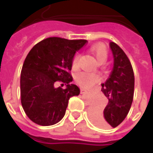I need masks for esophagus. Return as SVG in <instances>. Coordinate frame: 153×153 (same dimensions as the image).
Wrapping results in <instances>:
<instances>
[{
	"instance_id": "34e87169",
	"label": "esophagus",
	"mask_w": 153,
	"mask_h": 153,
	"mask_svg": "<svg viewBox=\"0 0 153 153\" xmlns=\"http://www.w3.org/2000/svg\"><path fill=\"white\" fill-rule=\"evenodd\" d=\"M81 93H82V94H87V93H88V91L85 89H81Z\"/></svg>"
}]
</instances>
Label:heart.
<instances>
[{"label":"heart","mask_w":153,"mask_h":153,"mask_svg":"<svg viewBox=\"0 0 153 153\" xmlns=\"http://www.w3.org/2000/svg\"><path fill=\"white\" fill-rule=\"evenodd\" d=\"M90 51L94 55V56L96 57V59L100 64L105 62L107 59V51L103 45H100V44L93 45L90 47ZM79 57V54L78 53L74 56L73 61H72L73 67L77 66ZM75 79H76L77 83L80 84L81 86L84 87V88H89V87L93 86L94 83H97L99 80V78L95 74H92L87 73V72H79L76 74Z\"/></svg>","instance_id":"obj_1"}]
</instances>
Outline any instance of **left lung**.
<instances>
[{
    "mask_svg": "<svg viewBox=\"0 0 153 153\" xmlns=\"http://www.w3.org/2000/svg\"><path fill=\"white\" fill-rule=\"evenodd\" d=\"M113 55V68L109 78L102 83V91L108 98L102 111L94 107L89 118L98 127L115 128L121 123L130 109L134 90V75L131 63L124 51L113 42H110Z\"/></svg>",
    "mask_w": 153,
    "mask_h": 153,
    "instance_id": "obj_1",
    "label": "left lung"
}]
</instances>
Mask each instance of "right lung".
<instances>
[{
    "mask_svg": "<svg viewBox=\"0 0 153 153\" xmlns=\"http://www.w3.org/2000/svg\"><path fill=\"white\" fill-rule=\"evenodd\" d=\"M87 40L48 38L36 44L25 58L20 74V95L24 111L32 121L42 126L53 125L62 120L69 100L80 89L70 82L69 73L76 51ZM67 84L63 90L55 83Z\"/></svg>",
    "mask_w": 153,
    "mask_h": 153,
    "instance_id": "add662e5",
    "label": "right lung"
}]
</instances>
